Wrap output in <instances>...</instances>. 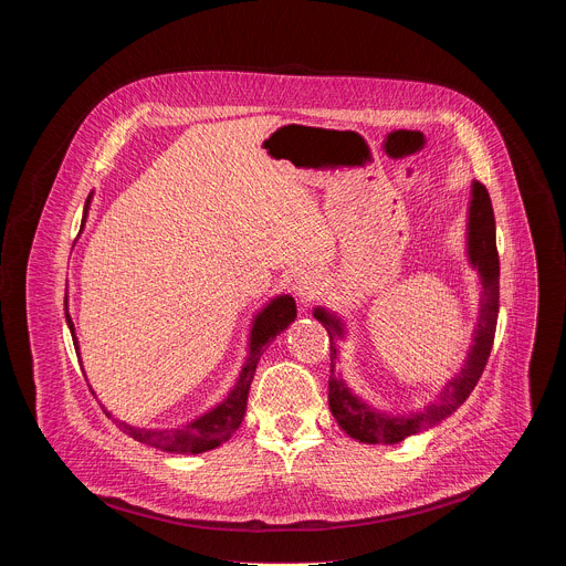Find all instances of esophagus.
<instances>
[{"mask_svg": "<svg viewBox=\"0 0 566 566\" xmlns=\"http://www.w3.org/2000/svg\"><path fill=\"white\" fill-rule=\"evenodd\" d=\"M291 289L297 300L311 302V300H317L322 295V291H325V282H322V275L315 271H300L293 277Z\"/></svg>", "mask_w": 566, "mask_h": 566, "instance_id": "34e87169", "label": "esophagus"}]
</instances>
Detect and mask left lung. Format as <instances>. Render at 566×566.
<instances>
[{"label": "left lung", "mask_w": 566, "mask_h": 566, "mask_svg": "<svg viewBox=\"0 0 566 566\" xmlns=\"http://www.w3.org/2000/svg\"><path fill=\"white\" fill-rule=\"evenodd\" d=\"M468 262L479 273L481 282V300H479V319L472 334V345L468 358L457 371L454 378L446 382L437 400L426 406L421 412L410 415H389L371 408L360 396H356L343 376L336 369L338 349L336 340L345 338V322L327 311L315 308L313 317L322 322L332 340V376H329V410L338 426L360 443H382L391 446L412 434H419L428 428H434L443 419H448L461 402L470 396L474 385L479 382L483 367L489 363L497 313H500V255L495 241V214L486 186L472 181L470 186V206H468Z\"/></svg>", "instance_id": "left-lung-1"}]
</instances>
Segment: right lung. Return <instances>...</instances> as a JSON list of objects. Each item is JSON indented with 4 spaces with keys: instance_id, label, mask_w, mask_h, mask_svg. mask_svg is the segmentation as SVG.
Returning a JSON list of instances; mask_svg holds the SVG:
<instances>
[{
    "instance_id": "right-lung-1",
    "label": "right lung",
    "mask_w": 566,
    "mask_h": 566,
    "mask_svg": "<svg viewBox=\"0 0 566 566\" xmlns=\"http://www.w3.org/2000/svg\"><path fill=\"white\" fill-rule=\"evenodd\" d=\"M90 203H92V195L85 203V214H83V226L90 212ZM66 315V325L73 338V347L75 354L80 356L77 349V338H75V327L71 322L69 311ZM297 308H295V300L291 295H277L273 297L253 319V327H251V338H249V358L239 371V378L234 382V387L230 389V394L219 402L217 408H212L210 412L201 415L199 419L190 421L188 426L175 428V430H147V428H134L125 421L114 419L105 408L103 412L132 439L158 448L164 452H177V454H201L208 450H214L217 446H221L223 441H228L232 437V432L241 426L247 415V400H249V389L260 363V356L264 354V349L269 347V343L280 336L291 322L295 319ZM92 389V387H90ZM94 394V391H92Z\"/></svg>"
}]
</instances>
